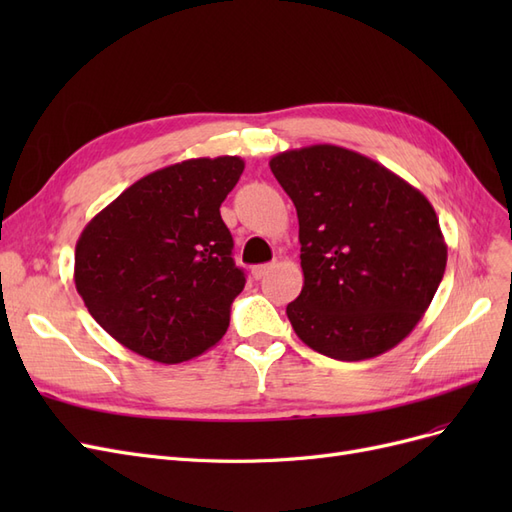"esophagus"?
<instances>
[{
    "label": "esophagus",
    "instance_id": "esophagus-1",
    "mask_svg": "<svg viewBox=\"0 0 512 512\" xmlns=\"http://www.w3.org/2000/svg\"><path fill=\"white\" fill-rule=\"evenodd\" d=\"M273 267H275V262H267V265H256V267L252 269L254 280H262V277H265Z\"/></svg>",
    "mask_w": 512,
    "mask_h": 512
}]
</instances>
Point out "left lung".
Segmentation results:
<instances>
[{
    "mask_svg": "<svg viewBox=\"0 0 512 512\" xmlns=\"http://www.w3.org/2000/svg\"><path fill=\"white\" fill-rule=\"evenodd\" d=\"M269 166L299 218L303 290L286 307L294 333L337 361L395 348L427 312L446 269L425 194L337 145L277 153Z\"/></svg>",
    "mask_w": 512,
    "mask_h": 512,
    "instance_id": "1",
    "label": "left lung"
}]
</instances>
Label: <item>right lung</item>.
Returning a JSON list of instances; mask_svg holds the SVG:
<instances>
[{
	"instance_id": "1",
	"label": "right lung",
	"mask_w": 512,
	"mask_h": 512,
	"mask_svg": "<svg viewBox=\"0 0 512 512\" xmlns=\"http://www.w3.org/2000/svg\"><path fill=\"white\" fill-rule=\"evenodd\" d=\"M245 162L196 158L123 190L76 241L74 284L89 314L121 346L183 363L224 337L245 286L220 207Z\"/></svg>"
}]
</instances>
